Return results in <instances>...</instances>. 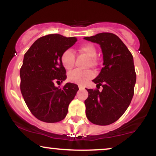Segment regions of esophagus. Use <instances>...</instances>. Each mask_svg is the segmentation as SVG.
Returning a JSON list of instances; mask_svg holds the SVG:
<instances>
[{"mask_svg":"<svg viewBox=\"0 0 156 156\" xmlns=\"http://www.w3.org/2000/svg\"><path fill=\"white\" fill-rule=\"evenodd\" d=\"M78 88H79L80 90H82V89H84V87H83V86H81V85H78Z\"/></svg>","mask_w":156,"mask_h":156,"instance_id":"34e87169","label":"esophagus"}]
</instances>
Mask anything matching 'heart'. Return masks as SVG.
<instances>
[{"mask_svg":"<svg viewBox=\"0 0 156 156\" xmlns=\"http://www.w3.org/2000/svg\"><path fill=\"white\" fill-rule=\"evenodd\" d=\"M78 51L90 57L89 64L94 66L96 64L95 57L97 55V50L92 44H84L80 46ZM61 62L66 69H71L75 64V54L71 49H67L62 53L61 56ZM93 77V73L89 70H80L75 69L68 73V80L73 83L84 85L89 79Z\"/></svg>","mask_w":156,"mask_h":156,"instance_id":"obj_1","label":"heart"}]
</instances>
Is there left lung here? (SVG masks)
<instances>
[{"instance_id": "8db88e82", "label": "left lung", "mask_w": 156, "mask_h": 156, "mask_svg": "<svg viewBox=\"0 0 156 156\" xmlns=\"http://www.w3.org/2000/svg\"><path fill=\"white\" fill-rule=\"evenodd\" d=\"M83 39L99 44L103 55V67L92 80L103 90L87 89V117L93 124L110 125L124 114L133 98L136 80L133 55L114 34L100 33Z\"/></svg>"}]
</instances>
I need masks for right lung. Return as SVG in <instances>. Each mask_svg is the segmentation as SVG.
Wrapping results in <instances>:
<instances>
[{
  "mask_svg": "<svg viewBox=\"0 0 156 156\" xmlns=\"http://www.w3.org/2000/svg\"><path fill=\"white\" fill-rule=\"evenodd\" d=\"M76 37L49 34L36 40L24 55L20 71V90L34 116L44 122H57L67 116L68 106L78 90L67 83L63 89L55 83L66 80L61 56L76 42Z\"/></svg>",
  "mask_w": 156,
  "mask_h": 156,
  "instance_id": "obj_1",
  "label": "right lung"
}]
</instances>
